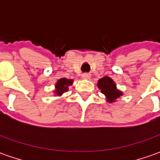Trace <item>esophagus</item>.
<instances>
[{
    "label": "esophagus",
    "instance_id": "esophagus-1",
    "mask_svg": "<svg viewBox=\"0 0 160 160\" xmlns=\"http://www.w3.org/2000/svg\"><path fill=\"white\" fill-rule=\"evenodd\" d=\"M82 78L84 79V80H89L90 78H91V75H90V74H87V73L83 74V75H82Z\"/></svg>",
    "mask_w": 160,
    "mask_h": 160
}]
</instances>
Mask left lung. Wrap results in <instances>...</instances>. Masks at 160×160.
I'll use <instances>...</instances> for the list:
<instances>
[{"mask_svg": "<svg viewBox=\"0 0 160 160\" xmlns=\"http://www.w3.org/2000/svg\"><path fill=\"white\" fill-rule=\"evenodd\" d=\"M97 86L101 90L102 93L104 94L106 101L109 103L116 102L118 99L124 94L122 91L118 89L116 83L109 77H104L99 79Z\"/></svg>", "mask_w": 160, "mask_h": 160, "instance_id": "left-lung-1", "label": "left lung"}]
</instances>
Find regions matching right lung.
<instances>
[{"label":"right lung","mask_w":160,"mask_h":160,"mask_svg":"<svg viewBox=\"0 0 160 160\" xmlns=\"http://www.w3.org/2000/svg\"><path fill=\"white\" fill-rule=\"evenodd\" d=\"M74 83L73 79H68L66 77L59 78L55 83V89L53 90L54 96L56 97H61L63 93L68 91V87L71 86Z\"/></svg>","instance_id":"obj_1"}]
</instances>
